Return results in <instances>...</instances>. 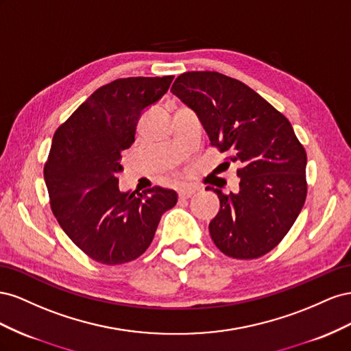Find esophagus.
Segmentation results:
<instances>
[{
    "label": "esophagus",
    "instance_id": "1",
    "mask_svg": "<svg viewBox=\"0 0 351 351\" xmlns=\"http://www.w3.org/2000/svg\"><path fill=\"white\" fill-rule=\"evenodd\" d=\"M195 191H197V188H194V186H182V188H179L178 194H179V198H189Z\"/></svg>",
    "mask_w": 351,
    "mask_h": 351
}]
</instances>
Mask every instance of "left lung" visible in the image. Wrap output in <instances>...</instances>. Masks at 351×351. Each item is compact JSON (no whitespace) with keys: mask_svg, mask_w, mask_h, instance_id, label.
<instances>
[{"mask_svg":"<svg viewBox=\"0 0 351 351\" xmlns=\"http://www.w3.org/2000/svg\"><path fill=\"white\" fill-rule=\"evenodd\" d=\"M170 93L197 114L210 144L239 165L238 193L206 186L220 202L208 223L213 243L234 258L269 253L294 225L307 194V156L291 123L252 88L217 72H185Z\"/></svg>","mask_w":351,"mask_h":351,"instance_id":"8db88e82","label":"left lung"}]
</instances>
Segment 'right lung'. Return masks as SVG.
<instances>
[{
	"mask_svg": "<svg viewBox=\"0 0 351 351\" xmlns=\"http://www.w3.org/2000/svg\"><path fill=\"white\" fill-rule=\"evenodd\" d=\"M173 76L116 79L88 97L60 126L44 167L49 204L66 235L93 260L122 265L152 244L160 217L178 202L173 189L119 191L122 152L138 120Z\"/></svg>",
	"mask_w": 351,
	"mask_h": 351,
	"instance_id": "right-lung-1",
	"label": "right lung"
}]
</instances>
